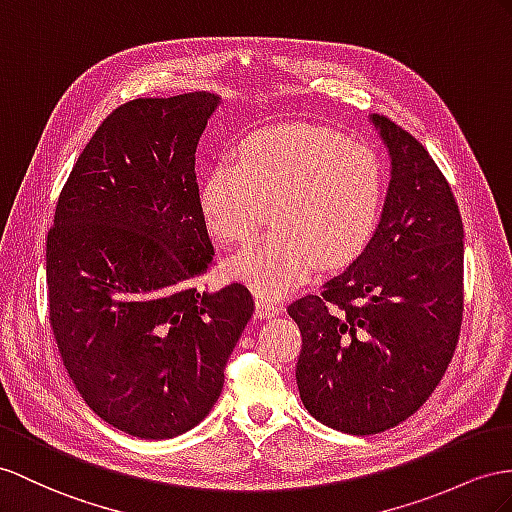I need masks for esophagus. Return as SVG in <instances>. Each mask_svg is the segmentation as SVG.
Returning <instances> with one entry per match:
<instances>
[{
	"label": "esophagus",
	"instance_id": "34e87169",
	"mask_svg": "<svg viewBox=\"0 0 512 512\" xmlns=\"http://www.w3.org/2000/svg\"><path fill=\"white\" fill-rule=\"evenodd\" d=\"M281 309H283V307H281L274 298L255 292V313H257V316H264V318L279 316Z\"/></svg>",
	"mask_w": 512,
	"mask_h": 512
}]
</instances>
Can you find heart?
Listing matches in <instances>:
<instances>
[{
    "mask_svg": "<svg viewBox=\"0 0 512 512\" xmlns=\"http://www.w3.org/2000/svg\"><path fill=\"white\" fill-rule=\"evenodd\" d=\"M383 199L376 153L318 125H279L248 136L238 162H220L201 190L209 233L242 246L268 216L274 229L231 259L229 272L264 296L355 259Z\"/></svg>",
    "mask_w": 512,
    "mask_h": 512,
    "instance_id": "1",
    "label": "heart"
}]
</instances>
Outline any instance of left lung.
I'll return each instance as SVG.
<instances>
[{
	"label": "left lung",
	"instance_id": "left-lung-1",
	"mask_svg": "<svg viewBox=\"0 0 512 512\" xmlns=\"http://www.w3.org/2000/svg\"><path fill=\"white\" fill-rule=\"evenodd\" d=\"M389 147L391 181L365 251L318 294L287 307L303 337L300 400L318 422L376 435L422 406L463 322V218L424 144L372 116Z\"/></svg>",
	"mask_w": 512,
	"mask_h": 512
}]
</instances>
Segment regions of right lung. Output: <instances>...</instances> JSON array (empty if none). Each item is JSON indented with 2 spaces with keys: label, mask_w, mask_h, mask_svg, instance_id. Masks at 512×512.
I'll use <instances>...</instances> for the list:
<instances>
[{
  "label": "right lung",
  "mask_w": 512,
  "mask_h": 512,
  "mask_svg": "<svg viewBox=\"0 0 512 512\" xmlns=\"http://www.w3.org/2000/svg\"><path fill=\"white\" fill-rule=\"evenodd\" d=\"M218 97L134 99L77 157L47 233V309L60 359L103 422L140 439L194 428L225 385L255 303L216 294L196 147Z\"/></svg>",
  "instance_id": "add662e5"
}]
</instances>
